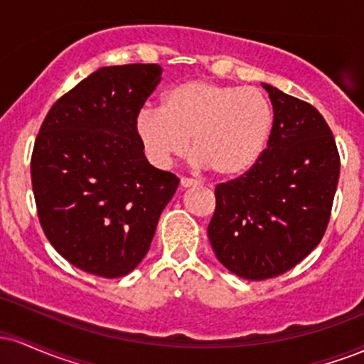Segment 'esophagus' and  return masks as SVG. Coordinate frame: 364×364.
Listing matches in <instances>:
<instances>
[{"instance_id":"34e87169","label":"esophagus","mask_w":364,"mask_h":364,"mask_svg":"<svg viewBox=\"0 0 364 364\" xmlns=\"http://www.w3.org/2000/svg\"><path fill=\"white\" fill-rule=\"evenodd\" d=\"M179 185H181V188H190V186L198 185V181H195V179H190V178H181Z\"/></svg>"}]
</instances>
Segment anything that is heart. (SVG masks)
I'll list each match as a JSON object with an SVG mask.
<instances>
[{"label": "heart", "instance_id": "1", "mask_svg": "<svg viewBox=\"0 0 364 364\" xmlns=\"http://www.w3.org/2000/svg\"><path fill=\"white\" fill-rule=\"evenodd\" d=\"M274 127L269 97L253 87L188 80L168 90L162 107H144L135 133L157 168L191 149L195 164L224 178L248 173L267 147Z\"/></svg>", "mask_w": 364, "mask_h": 364}]
</instances>
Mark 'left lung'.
Here are the masks:
<instances>
[{"label":"left lung","mask_w":364,"mask_h":364,"mask_svg":"<svg viewBox=\"0 0 364 364\" xmlns=\"http://www.w3.org/2000/svg\"><path fill=\"white\" fill-rule=\"evenodd\" d=\"M274 106L267 149L248 173L215 186L208 240L246 281L286 274L318 246L332 214L341 157L311 104L263 83Z\"/></svg>","instance_id":"obj_1"}]
</instances>
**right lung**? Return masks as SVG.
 <instances>
[{
    "label": "right lung",
    "mask_w": 364,
    "mask_h": 364,
    "mask_svg": "<svg viewBox=\"0 0 364 364\" xmlns=\"http://www.w3.org/2000/svg\"><path fill=\"white\" fill-rule=\"evenodd\" d=\"M159 65L97 70L61 95L31 159L37 217L65 260L104 279L145 257L179 179L144 156L135 119L161 82Z\"/></svg>",
    "instance_id": "right-lung-1"
}]
</instances>
